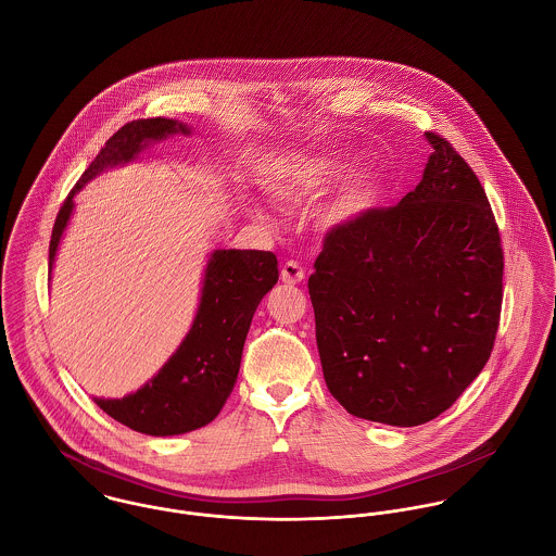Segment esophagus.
I'll return each mask as SVG.
<instances>
[{"label": "esophagus", "mask_w": 556, "mask_h": 556, "mask_svg": "<svg viewBox=\"0 0 556 556\" xmlns=\"http://www.w3.org/2000/svg\"><path fill=\"white\" fill-rule=\"evenodd\" d=\"M304 278H306L304 267H302L298 261H287V263L282 265V269H280V280H282L285 285H300Z\"/></svg>", "instance_id": "esophagus-1"}]
</instances>
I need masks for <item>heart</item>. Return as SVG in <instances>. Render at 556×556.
Instances as JSON below:
<instances>
[{
  "label": "heart",
  "mask_w": 556,
  "mask_h": 556,
  "mask_svg": "<svg viewBox=\"0 0 556 556\" xmlns=\"http://www.w3.org/2000/svg\"><path fill=\"white\" fill-rule=\"evenodd\" d=\"M357 162L359 156L344 152L291 162L269 177V190L280 201H311L342 181L357 166ZM383 190V175L377 170H366L336 194V199L325 207L323 220L333 227L353 223L381 201ZM252 212L258 216L256 207H252Z\"/></svg>",
  "instance_id": "heart-1"
}]
</instances>
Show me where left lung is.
Segmentation results:
<instances>
[{
  "label": "left lung",
  "instance_id": "8db88e82",
  "mask_svg": "<svg viewBox=\"0 0 556 556\" xmlns=\"http://www.w3.org/2000/svg\"><path fill=\"white\" fill-rule=\"evenodd\" d=\"M394 207L325 236L308 280L327 390L351 415L419 426L476 381L494 346L503 248L473 168L434 132Z\"/></svg>",
  "mask_w": 556,
  "mask_h": 556
}]
</instances>
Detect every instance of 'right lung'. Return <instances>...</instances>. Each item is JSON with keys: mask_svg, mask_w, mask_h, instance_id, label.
I'll return each instance as SVG.
<instances>
[{"mask_svg": "<svg viewBox=\"0 0 556 556\" xmlns=\"http://www.w3.org/2000/svg\"><path fill=\"white\" fill-rule=\"evenodd\" d=\"M192 130L177 119L152 117L122 126L80 175L64 201L49 245L53 269L80 188L106 168L139 159L148 146ZM278 282V258L263 250H214L207 258L201 300L190 331L156 377L124 397H93L119 424L152 437H173L207 426L238 381L243 342L256 306Z\"/></svg>", "mask_w": 556, "mask_h": 556, "instance_id": "add662e5", "label": "right lung"}]
</instances>
